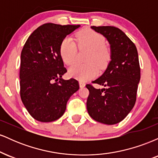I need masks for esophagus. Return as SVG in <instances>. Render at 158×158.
<instances>
[{
    "label": "esophagus",
    "mask_w": 158,
    "mask_h": 158,
    "mask_svg": "<svg viewBox=\"0 0 158 158\" xmlns=\"http://www.w3.org/2000/svg\"><path fill=\"white\" fill-rule=\"evenodd\" d=\"M79 86H80V88H84L85 86V83L82 81H79Z\"/></svg>",
    "instance_id": "obj_1"
}]
</instances>
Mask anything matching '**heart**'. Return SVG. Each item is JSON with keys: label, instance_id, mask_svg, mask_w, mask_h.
Returning a JSON list of instances; mask_svg holds the SVG:
<instances>
[{"label": "heart", "instance_id": "heart-1", "mask_svg": "<svg viewBox=\"0 0 158 158\" xmlns=\"http://www.w3.org/2000/svg\"><path fill=\"white\" fill-rule=\"evenodd\" d=\"M76 41L80 50L90 51L85 58V64H77L68 70L69 75L81 81L92 79L97 74L98 66L104 69L110 59V52L106 46V39L102 34L89 28H85L76 34ZM60 56L63 62L72 65L77 61V46L74 40L67 37L60 45Z\"/></svg>", "mask_w": 158, "mask_h": 158}]
</instances>
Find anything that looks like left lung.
<instances>
[{
    "mask_svg": "<svg viewBox=\"0 0 158 158\" xmlns=\"http://www.w3.org/2000/svg\"><path fill=\"white\" fill-rule=\"evenodd\" d=\"M110 44V60L104 73L92 82L106 88L97 89L86 85L89 90L87 110L97 122L117 124L129 114L137 99L140 79L138 53L135 44L122 30L115 27L92 26Z\"/></svg>",
    "mask_w": 158,
    "mask_h": 158,
    "instance_id": "8db88e82",
    "label": "left lung"
}]
</instances>
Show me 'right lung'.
I'll return each instance as SVG.
<instances>
[{
	"instance_id": "right-lung-1",
	"label": "right lung",
	"mask_w": 158,
	"mask_h": 158,
	"mask_svg": "<svg viewBox=\"0 0 158 158\" xmlns=\"http://www.w3.org/2000/svg\"><path fill=\"white\" fill-rule=\"evenodd\" d=\"M80 25L48 23L29 36L21 54L20 95L29 114L43 123L60 118L67 102L79 88L75 79L64 80L67 72L60 45Z\"/></svg>"
}]
</instances>
